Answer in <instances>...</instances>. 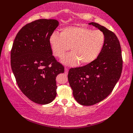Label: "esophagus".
I'll use <instances>...</instances> for the list:
<instances>
[{"mask_svg":"<svg viewBox=\"0 0 133 133\" xmlns=\"http://www.w3.org/2000/svg\"><path fill=\"white\" fill-rule=\"evenodd\" d=\"M68 69L67 68H65V73L68 74Z\"/></svg>","mask_w":133,"mask_h":133,"instance_id":"1","label":"esophagus"}]
</instances>
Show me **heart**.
<instances>
[{"mask_svg": "<svg viewBox=\"0 0 133 133\" xmlns=\"http://www.w3.org/2000/svg\"><path fill=\"white\" fill-rule=\"evenodd\" d=\"M54 56L62 58L70 48L71 52L62 60L63 65H87L96 61L102 51L105 36L102 31L85 26L63 28L61 34L53 32L49 39Z\"/></svg>", "mask_w": 133, "mask_h": 133, "instance_id": "1", "label": "heart"}]
</instances>
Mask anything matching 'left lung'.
Listing matches in <instances>:
<instances>
[{"mask_svg": "<svg viewBox=\"0 0 133 133\" xmlns=\"http://www.w3.org/2000/svg\"><path fill=\"white\" fill-rule=\"evenodd\" d=\"M102 31L105 43L99 57L90 64L71 68L68 82L76 101L90 106L105 99L115 87L122 71L120 42L114 32L97 23H89Z\"/></svg>", "mask_w": 133, "mask_h": 133, "instance_id": "1", "label": "left lung"}]
</instances>
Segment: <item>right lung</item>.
I'll return each instance as SVG.
<instances>
[{
  "instance_id": "obj_1",
  "label": "right lung",
  "mask_w": 133,
  "mask_h": 133,
  "mask_svg": "<svg viewBox=\"0 0 133 133\" xmlns=\"http://www.w3.org/2000/svg\"><path fill=\"white\" fill-rule=\"evenodd\" d=\"M55 19H39L22 28L11 51V66L22 92L31 101L45 105L55 99L56 78L64 67L52 56L50 36L59 26Z\"/></svg>"
}]
</instances>
